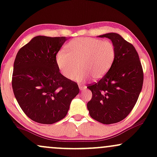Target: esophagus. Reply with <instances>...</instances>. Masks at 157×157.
<instances>
[{
    "instance_id": "1",
    "label": "esophagus",
    "mask_w": 157,
    "mask_h": 157,
    "mask_svg": "<svg viewBox=\"0 0 157 157\" xmlns=\"http://www.w3.org/2000/svg\"><path fill=\"white\" fill-rule=\"evenodd\" d=\"M87 87L86 86H84V85H79V88H80V91H83L86 89Z\"/></svg>"
}]
</instances>
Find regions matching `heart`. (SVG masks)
<instances>
[{"instance_id":"1","label":"heart","mask_w":157,"mask_h":157,"mask_svg":"<svg viewBox=\"0 0 157 157\" xmlns=\"http://www.w3.org/2000/svg\"><path fill=\"white\" fill-rule=\"evenodd\" d=\"M66 52L60 50L56 55V63L60 72L68 80L77 75L79 82L92 77L99 80L108 72L116 58V48L113 42L91 37H80L69 41Z\"/></svg>"}]
</instances>
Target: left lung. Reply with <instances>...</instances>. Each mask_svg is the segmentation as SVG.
Masks as SVG:
<instances>
[{
  "instance_id": "1",
  "label": "left lung",
  "mask_w": 157,
  "mask_h": 157,
  "mask_svg": "<svg viewBox=\"0 0 157 157\" xmlns=\"http://www.w3.org/2000/svg\"><path fill=\"white\" fill-rule=\"evenodd\" d=\"M99 37L110 39L116 58L108 72L87 88L92 92L87 104L92 118L104 124L122 121L135 107L143 83V71L139 56L132 44L116 33Z\"/></svg>"
}]
</instances>
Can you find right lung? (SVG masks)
<instances>
[{
	"label": "right lung",
	"mask_w": 157,
	"mask_h": 157,
	"mask_svg": "<svg viewBox=\"0 0 157 157\" xmlns=\"http://www.w3.org/2000/svg\"><path fill=\"white\" fill-rule=\"evenodd\" d=\"M67 39L37 36L15 58L14 97L25 114L35 122L52 124L63 119L79 94L77 84L62 75L56 63V55Z\"/></svg>",
	"instance_id": "right-lung-1"
}]
</instances>
